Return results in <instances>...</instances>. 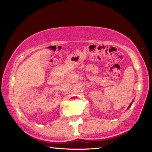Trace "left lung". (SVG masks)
<instances>
[{"instance_id": "1", "label": "left lung", "mask_w": 152, "mask_h": 152, "mask_svg": "<svg viewBox=\"0 0 152 152\" xmlns=\"http://www.w3.org/2000/svg\"><path fill=\"white\" fill-rule=\"evenodd\" d=\"M132 103H131V104H130V106H129V107H128V108H130V107H131V106H132Z\"/></svg>"}]
</instances>
